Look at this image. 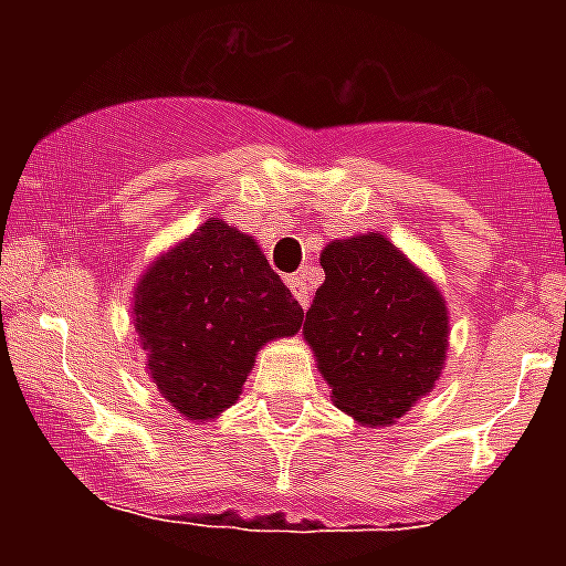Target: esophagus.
Returning a JSON list of instances; mask_svg holds the SVG:
<instances>
[{
	"instance_id": "obj_1",
	"label": "esophagus",
	"mask_w": 566,
	"mask_h": 566,
	"mask_svg": "<svg viewBox=\"0 0 566 566\" xmlns=\"http://www.w3.org/2000/svg\"><path fill=\"white\" fill-rule=\"evenodd\" d=\"M289 289H292V294L297 297V303L303 308H308V297H312V289H308V283L303 277H289L286 280Z\"/></svg>"
}]
</instances>
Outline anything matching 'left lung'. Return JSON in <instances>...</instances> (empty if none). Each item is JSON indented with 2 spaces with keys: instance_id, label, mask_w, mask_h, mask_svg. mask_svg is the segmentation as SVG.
Returning <instances> with one entry per match:
<instances>
[{
  "instance_id": "obj_1",
  "label": "left lung",
  "mask_w": 566,
  "mask_h": 566,
  "mask_svg": "<svg viewBox=\"0 0 566 566\" xmlns=\"http://www.w3.org/2000/svg\"><path fill=\"white\" fill-rule=\"evenodd\" d=\"M326 283L303 334L334 405L363 424H391L431 391L448 352L442 294L382 234L323 249Z\"/></svg>"
}]
</instances>
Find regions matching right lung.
<instances>
[{
	"instance_id": "right-lung-1",
	"label": "right lung",
	"mask_w": 566,
	"mask_h": 566,
	"mask_svg": "<svg viewBox=\"0 0 566 566\" xmlns=\"http://www.w3.org/2000/svg\"><path fill=\"white\" fill-rule=\"evenodd\" d=\"M303 326V308L249 234L207 221L144 274L135 332L158 391L189 419L238 399L254 354Z\"/></svg>"
}]
</instances>
